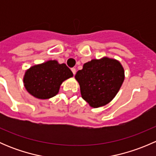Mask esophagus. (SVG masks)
<instances>
[{"mask_svg": "<svg viewBox=\"0 0 156 156\" xmlns=\"http://www.w3.org/2000/svg\"><path fill=\"white\" fill-rule=\"evenodd\" d=\"M71 70H72V73H73V75H75V73H76V69H75V68H72V69H71Z\"/></svg>", "mask_w": 156, "mask_h": 156, "instance_id": "1", "label": "esophagus"}]
</instances>
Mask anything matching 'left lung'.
<instances>
[{
    "mask_svg": "<svg viewBox=\"0 0 156 156\" xmlns=\"http://www.w3.org/2000/svg\"><path fill=\"white\" fill-rule=\"evenodd\" d=\"M75 78L82 98L91 107L98 108L115 97L125 80V71L118 60L103 57L84 63Z\"/></svg>",
    "mask_w": 156,
    "mask_h": 156,
    "instance_id": "1",
    "label": "left lung"
}]
</instances>
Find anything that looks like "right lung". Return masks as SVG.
I'll list each match as a JSON object with an SVG mask.
<instances>
[{
  "label": "right lung",
  "instance_id": "obj_1",
  "mask_svg": "<svg viewBox=\"0 0 156 156\" xmlns=\"http://www.w3.org/2000/svg\"><path fill=\"white\" fill-rule=\"evenodd\" d=\"M72 76L73 73L65 63L49 60L26 70L23 82L31 95L47 100L56 96L62 83Z\"/></svg>",
  "mask_w": 156,
  "mask_h": 156
}]
</instances>
